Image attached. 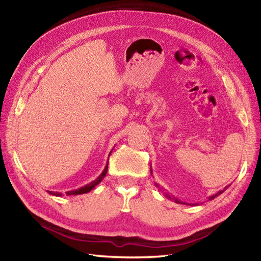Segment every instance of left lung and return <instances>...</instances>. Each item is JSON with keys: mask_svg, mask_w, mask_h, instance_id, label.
<instances>
[{"mask_svg": "<svg viewBox=\"0 0 261 261\" xmlns=\"http://www.w3.org/2000/svg\"><path fill=\"white\" fill-rule=\"evenodd\" d=\"M225 188H226V187H225ZM225 188H224V190H223V191H220V192H219L218 194H215V195H213V196H210V197H208V199H210V201H211V199H213V198H215L216 196H219V195H220V194H222V193H223V192L225 191ZM166 196H167L168 198H171V197H170V196L168 195V194H166ZM174 199H175V202H176V203H180V204H182L181 202H179V201H178V199H176V198H174ZM184 204H186V203H184Z\"/></svg>", "mask_w": 261, "mask_h": 261, "instance_id": "left-lung-1", "label": "left lung"}]
</instances>
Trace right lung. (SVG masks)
<instances>
[{
  "label": "right lung",
  "mask_w": 261,
  "mask_h": 261,
  "mask_svg": "<svg viewBox=\"0 0 261 261\" xmlns=\"http://www.w3.org/2000/svg\"><path fill=\"white\" fill-rule=\"evenodd\" d=\"M107 173H108V164H107V166H105V168H104V170L102 171V174L99 175L95 180H93L92 182H90V184L85 185L84 187L79 188V190L69 191V192L66 193V195H80V194H85V193L91 192L94 187H95L97 184H99V182H101V180L104 178L105 175H107ZM48 193L51 194V195H55V196H62V193H58V192H50V191H48Z\"/></svg>",
  "instance_id": "add662e5"
}]
</instances>
